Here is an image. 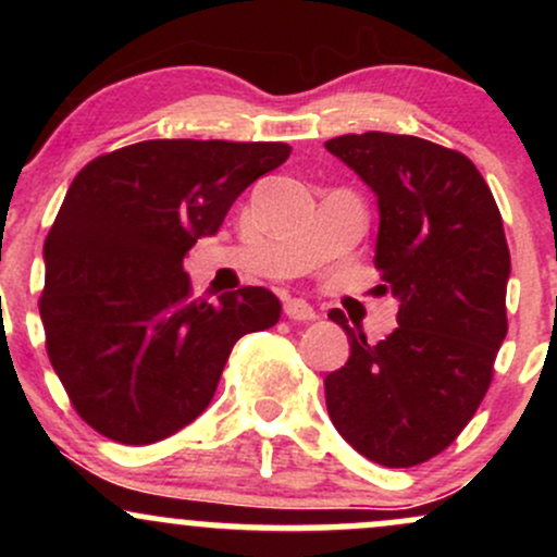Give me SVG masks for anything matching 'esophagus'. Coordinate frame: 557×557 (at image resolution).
<instances>
[{
	"label": "esophagus",
	"instance_id": "34e87169",
	"mask_svg": "<svg viewBox=\"0 0 557 557\" xmlns=\"http://www.w3.org/2000/svg\"><path fill=\"white\" fill-rule=\"evenodd\" d=\"M285 317L293 319V322H314L319 317L314 306L304 298H287L285 300Z\"/></svg>",
	"mask_w": 557,
	"mask_h": 557
}]
</instances>
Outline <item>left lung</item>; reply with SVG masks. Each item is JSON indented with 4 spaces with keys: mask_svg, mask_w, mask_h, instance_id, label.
Returning <instances> with one entry per match:
<instances>
[{
    "mask_svg": "<svg viewBox=\"0 0 557 557\" xmlns=\"http://www.w3.org/2000/svg\"><path fill=\"white\" fill-rule=\"evenodd\" d=\"M376 196L374 264L398 298V327L367 343L341 309L350 356L327 374L335 430L369 461L408 469L461 434L508 332L510 251L471 159L417 136L350 133L324 144Z\"/></svg>",
    "mask_w": 557,
    "mask_h": 557,
    "instance_id": "left-lung-1",
    "label": "left lung"
}]
</instances>
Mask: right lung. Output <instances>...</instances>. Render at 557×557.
<instances>
[{
	"instance_id": "right-lung-1",
	"label": "right lung",
	"mask_w": 557,
	"mask_h": 557,
	"mask_svg": "<svg viewBox=\"0 0 557 557\" xmlns=\"http://www.w3.org/2000/svg\"><path fill=\"white\" fill-rule=\"evenodd\" d=\"M290 157L277 140H140L88 162L47 243L38 300L47 350L75 411L123 445L190 424L243 335L277 324V296H190L183 259L243 190Z\"/></svg>"
}]
</instances>
